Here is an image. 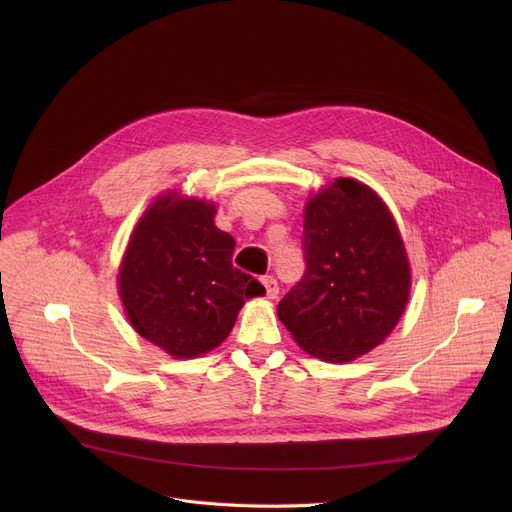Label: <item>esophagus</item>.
Returning <instances> with one entry per match:
<instances>
[{"label":"esophagus","instance_id":"1","mask_svg":"<svg viewBox=\"0 0 512 512\" xmlns=\"http://www.w3.org/2000/svg\"><path fill=\"white\" fill-rule=\"evenodd\" d=\"M261 282H263V286H265V297H267V299H276L278 292H280L276 278H274V276H265Z\"/></svg>","mask_w":512,"mask_h":512}]
</instances>
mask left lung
<instances>
[{
  "mask_svg": "<svg viewBox=\"0 0 512 512\" xmlns=\"http://www.w3.org/2000/svg\"><path fill=\"white\" fill-rule=\"evenodd\" d=\"M301 245L305 274L278 303L280 321L317 359L369 353L398 324L411 288L388 207L369 186L338 178L307 203Z\"/></svg>",
  "mask_w": 512,
  "mask_h": 512,
  "instance_id": "left-lung-1",
  "label": "left lung"
}]
</instances>
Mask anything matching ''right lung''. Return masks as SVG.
<instances>
[{"mask_svg": "<svg viewBox=\"0 0 512 512\" xmlns=\"http://www.w3.org/2000/svg\"><path fill=\"white\" fill-rule=\"evenodd\" d=\"M215 207L159 197L132 232L120 299L132 328L178 359L203 355L230 334L240 307L265 288L232 265L234 238Z\"/></svg>", "mask_w": 512, "mask_h": 512, "instance_id": "right-lung-1", "label": "right lung"}]
</instances>
